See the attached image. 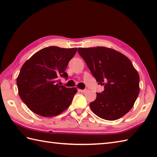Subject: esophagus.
Returning <instances> with one entry per match:
<instances>
[{"instance_id":"esophagus-1","label":"esophagus","mask_w":157,"mask_h":157,"mask_svg":"<svg viewBox=\"0 0 157 157\" xmlns=\"http://www.w3.org/2000/svg\"><path fill=\"white\" fill-rule=\"evenodd\" d=\"M87 91V89H78V91L81 93H85Z\"/></svg>"}]
</instances>
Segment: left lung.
<instances>
[{"label": "left lung", "instance_id": "left-lung-1", "mask_svg": "<svg viewBox=\"0 0 157 157\" xmlns=\"http://www.w3.org/2000/svg\"><path fill=\"white\" fill-rule=\"evenodd\" d=\"M78 52L104 90L89 104L95 115L108 121L123 117L133 106L140 93V76L129 59L104 47L78 48Z\"/></svg>", "mask_w": 157, "mask_h": 157}]
</instances>
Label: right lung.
Returning a JSON list of instances; mask_svg holds the SVG:
<instances>
[{
	"instance_id": "right-lung-1",
	"label": "right lung",
	"mask_w": 157,
	"mask_h": 157,
	"mask_svg": "<svg viewBox=\"0 0 157 157\" xmlns=\"http://www.w3.org/2000/svg\"><path fill=\"white\" fill-rule=\"evenodd\" d=\"M77 48L48 47L34 53L22 66L17 78L18 93L28 108L40 116L52 117L62 113L71 104L76 87L59 84L68 78L65 72Z\"/></svg>"
}]
</instances>
